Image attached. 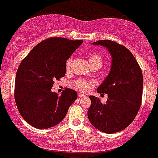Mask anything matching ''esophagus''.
Wrapping results in <instances>:
<instances>
[{"label": "esophagus", "mask_w": 158, "mask_h": 158, "mask_svg": "<svg viewBox=\"0 0 158 158\" xmlns=\"http://www.w3.org/2000/svg\"><path fill=\"white\" fill-rule=\"evenodd\" d=\"M78 96H79V98H82V97H85V95H84L83 93H78Z\"/></svg>", "instance_id": "obj_1"}]
</instances>
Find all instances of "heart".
Wrapping results in <instances>:
<instances>
[{"label":"heart","mask_w":158,"mask_h":158,"mask_svg":"<svg viewBox=\"0 0 158 158\" xmlns=\"http://www.w3.org/2000/svg\"><path fill=\"white\" fill-rule=\"evenodd\" d=\"M89 63L90 65H91V66L92 65H98L101 67V65H102V58L97 54L90 55V56L89 57ZM71 62H72V58H69V59L66 61L65 65H66L67 69L70 67ZM90 84H91V82H89V81L84 80V79H79V80L76 81V87L79 90H81V91H86V90L89 89V87Z\"/></svg>","instance_id":"b5f03b06"}]
</instances>
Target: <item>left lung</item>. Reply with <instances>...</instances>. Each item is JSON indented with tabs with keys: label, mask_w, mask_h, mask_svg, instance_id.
I'll use <instances>...</instances> for the list:
<instances>
[{
	"label": "left lung",
	"mask_w": 158,
	"mask_h": 158,
	"mask_svg": "<svg viewBox=\"0 0 158 158\" xmlns=\"http://www.w3.org/2000/svg\"><path fill=\"white\" fill-rule=\"evenodd\" d=\"M107 48L111 56V68L99 93H106L108 99L102 103L99 98L89 96L91 106L88 118L93 127L106 134H114L127 127L134 120L141 105L143 74L129 49L110 40L92 43Z\"/></svg>",
	"instance_id": "8db88e82"
}]
</instances>
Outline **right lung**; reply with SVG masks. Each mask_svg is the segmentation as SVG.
Instances as JSON below:
<instances>
[{"instance_id":"1","label":"right lung","mask_w":158,"mask_h":158,"mask_svg":"<svg viewBox=\"0 0 158 158\" xmlns=\"http://www.w3.org/2000/svg\"><path fill=\"white\" fill-rule=\"evenodd\" d=\"M83 42L65 38H50L34 47L22 60L15 78V99L21 116L37 129H48L60 123L77 99V93L65 89L52 92L54 81L65 75L66 61Z\"/></svg>"}]
</instances>
